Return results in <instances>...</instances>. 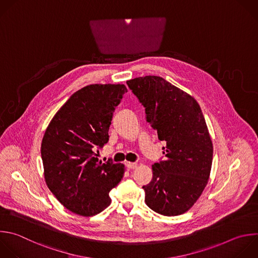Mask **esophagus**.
Returning <instances> with one entry per match:
<instances>
[{
  "mask_svg": "<svg viewBox=\"0 0 258 258\" xmlns=\"http://www.w3.org/2000/svg\"><path fill=\"white\" fill-rule=\"evenodd\" d=\"M125 166H126V168H128V169H135V168H137V163L126 162V163H125Z\"/></svg>",
  "mask_w": 258,
  "mask_h": 258,
  "instance_id": "esophagus-1",
  "label": "esophagus"
}]
</instances>
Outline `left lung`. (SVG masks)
Here are the masks:
<instances>
[{"label": "left lung", "mask_w": 258, "mask_h": 258, "mask_svg": "<svg viewBox=\"0 0 258 258\" xmlns=\"http://www.w3.org/2000/svg\"><path fill=\"white\" fill-rule=\"evenodd\" d=\"M145 107L146 120L157 131L165 159L152 166L153 178L144 185L147 206L163 216L188 211L205 189L213 161V144L199 103L158 76L126 82Z\"/></svg>", "instance_id": "8db88e82"}]
</instances>
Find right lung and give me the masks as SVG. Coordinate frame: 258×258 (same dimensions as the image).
Wrapping results in <instances>:
<instances>
[{
	"mask_svg": "<svg viewBox=\"0 0 258 258\" xmlns=\"http://www.w3.org/2000/svg\"><path fill=\"white\" fill-rule=\"evenodd\" d=\"M124 85H89L74 93L49 122L41 143L49 190L69 211L94 216L110 205L109 191L122 179L124 166L101 162L99 148L109 139L115 107Z\"/></svg>",
	"mask_w": 258,
	"mask_h": 258,
	"instance_id": "obj_1",
	"label": "right lung"
}]
</instances>
